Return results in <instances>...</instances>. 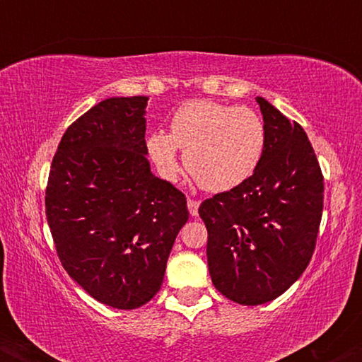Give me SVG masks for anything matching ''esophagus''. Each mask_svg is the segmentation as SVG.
I'll list each match as a JSON object with an SVG mask.
<instances>
[{
  "label": "esophagus",
  "mask_w": 362,
  "mask_h": 362,
  "mask_svg": "<svg viewBox=\"0 0 362 362\" xmlns=\"http://www.w3.org/2000/svg\"><path fill=\"white\" fill-rule=\"evenodd\" d=\"M187 207H189V213L192 216H197L199 213V201H195V199H189L187 201Z\"/></svg>",
  "instance_id": "34e87169"
}]
</instances>
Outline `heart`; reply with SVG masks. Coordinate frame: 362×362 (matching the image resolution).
Here are the masks:
<instances>
[{"instance_id":"b5f03b06","label":"heart","mask_w":362,"mask_h":362,"mask_svg":"<svg viewBox=\"0 0 362 362\" xmlns=\"http://www.w3.org/2000/svg\"><path fill=\"white\" fill-rule=\"evenodd\" d=\"M177 148L185 153L187 172L202 189L230 190L259 167L265 149L264 120L247 107L189 102L173 114L168 134L153 132L148 138L149 156L168 180L180 172Z\"/></svg>"}]
</instances>
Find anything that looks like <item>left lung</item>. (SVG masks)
<instances>
[{"instance_id": "1", "label": "left lung", "mask_w": 362, "mask_h": 362, "mask_svg": "<svg viewBox=\"0 0 362 362\" xmlns=\"http://www.w3.org/2000/svg\"><path fill=\"white\" fill-rule=\"evenodd\" d=\"M265 149L243 184L206 199L207 265L228 300L255 306L276 300L308 267L323 213V175L308 136L267 100Z\"/></svg>"}]
</instances>
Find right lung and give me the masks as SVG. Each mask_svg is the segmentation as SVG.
I'll list each match as a JSON object with an SVG mask.
<instances>
[{"label": "right lung", "instance_id": "obj_1", "mask_svg": "<svg viewBox=\"0 0 362 362\" xmlns=\"http://www.w3.org/2000/svg\"><path fill=\"white\" fill-rule=\"evenodd\" d=\"M146 97L107 98L66 129L45 187V216L64 271L90 296L134 310L160 291L184 192L146 160Z\"/></svg>", "mask_w": 362, "mask_h": 362}]
</instances>
